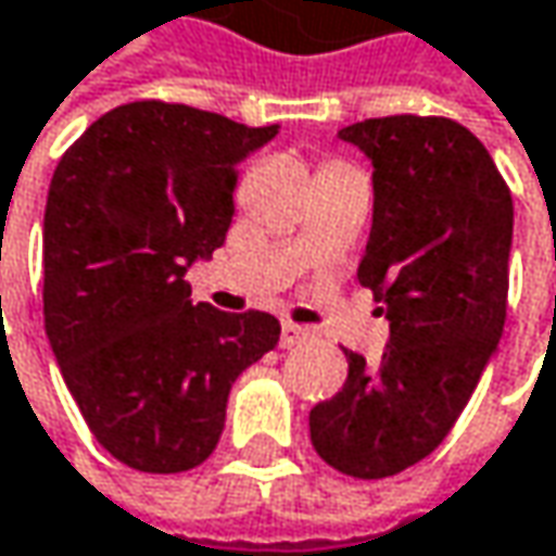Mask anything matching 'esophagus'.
Instances as JSON below:
<instances>
[{"mask_svg": "<svg viewBox=\"0 0 556 556\" xmlns=\"http://www.w3.org/2000/svg\"><path fill=\"white\" fill-rule=\"evenodd\" d=\"M305 340H311L308 327H302V324H289V320L282 324V333H279V345H282V349L305 343Z\"/></svg>", "mask_w": 556, "mask_h": 556, "instance_id": "esophagus-1", "label": "esophagus"}]
</instances>
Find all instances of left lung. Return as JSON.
I'll list each match as a JSON object with an SVG mask.
<instances>
[{
    "label": "left lung",
    "mask_w": 556,
    "mask_h": 556,
    "mask_svg": "<svg viewBox=\"0 0 556 556\" xmlns=\"http://www.w3.org/2000/svg\"><path fill=\"white\" fill-rule=\"evenodd\" d=\"M371 160V236L358 282L390 320L377 365L311 408L317 456L352 478H387L446 438L491 365L506 317L513 198L491 153L453 118L387 115L340 128Z\"/></svg>",
    "instance_id": "1"
}]
</instances>
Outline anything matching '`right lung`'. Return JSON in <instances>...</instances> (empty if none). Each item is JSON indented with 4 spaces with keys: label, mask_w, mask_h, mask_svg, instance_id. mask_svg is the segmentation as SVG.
<instances>
[{
    "label": "right lung",
    "mask_w": 556,
    "mask_h": 556,
    "mask_svg": "<svg viewBox=\"0 0 556 556\" xmlns=\"http://www.w3.org/2000/svg\"><path fill=\"white\" fill-rule=\"evenodd\" d=\"M181 103H125L65 150L43 216V317L93 438L138 472L201 466L236 377L279 340L264 311L191 305L226 242L239 163L277 138Z\"/></svg>",
    "instance_id": "add662e5"
}]
</instances>
